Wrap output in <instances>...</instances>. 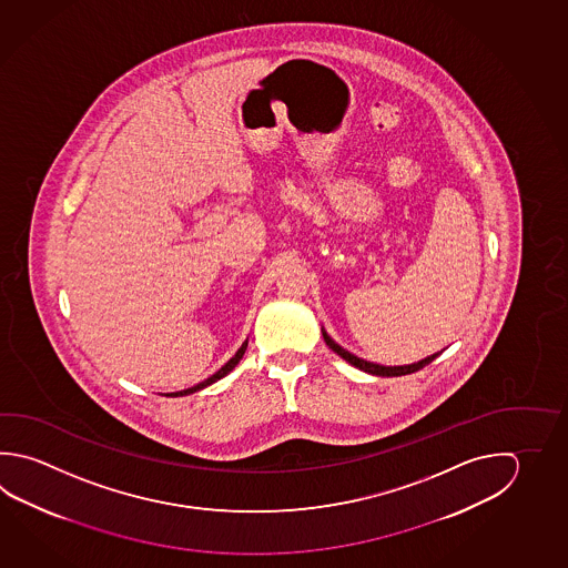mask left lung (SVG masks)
Returning a JSON list of instances; mask_svg holds the SVG:
<instances>
[{
    "label": "left lung",
    "instance_id": "obj_1",
    "mask_svg": "<svg viewBox=\"0 0 568 568\" xmlns=\"http://www.w3.org/2000/svg\"><path fill=\"white\" fill-rule=\"evenodd\" d=\"M322 336H324V342H326L332 351L336 352L341 358L351 362L352 366H356V368H361V371L374 374V376H404V374H413V372L424 368L426 364H430V362L438 356V354H433V356H428V358H424V361L406 364V366H381V364H374V362L362 361L358 356H354L352 352L344 351L341 344H336V342L332 341L324 328H322Z\"/></svg>",
    "mask_w": 568,
    "mask_h": 568
}]
</instances>
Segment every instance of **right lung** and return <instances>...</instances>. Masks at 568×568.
Segmentation results:
<instances>
[{
  "label": "right lung",
  "instance_id": "add662e5",
  "mask_svg": "<svg viewBox=\"0 0 568 568\" xmlns=\"http://www.w3.org/2000/svg\"><path fill=\"white\" fill-rule=\"evenodd\" d=\"M247 348V341L237 348L236 354L230 358V361L220 368V371L216 372V374H212L210 378H206L204 382H200V384H196V386H192V388H186V390H180V393H170L165 394V396H187V394H194L197 393V390H202V388H206V386H210V384H214V382L220 381V378H224L226 374H230V372L234 371L236 368L237 362L242 361V356H244V352H246Z\"/></svg>",
  "mask_w": 568,
  "mask_h": 568
}]
</instances>
